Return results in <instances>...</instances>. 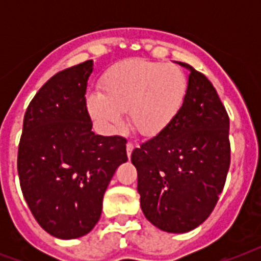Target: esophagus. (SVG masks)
<instances>
[{"label": "esophagus", "instance_id": "esophagus-1", "mask_svg": "<svg viewBox=\"0 0 261 261\" xmlns=\"http://www.w3.org/2000/svg\"><path fill=\"white\" fill-rule=\"evenodd\" d=\"M126 150H127V155H128V159H130L131 153H133V150H134V143H133V142H127Z\"/></svg>", "mask_w": 261, "mask_h": 261}]
</instances>
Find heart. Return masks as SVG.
<instances>
[{"label":"heart","instance_id":"obj_1","mask_svg":"<svg viewBox=\"0 0 261 261\" xmlns=\"http://www.w3.org/2000/svg\"><path fill=\"white\" fill-rule=\"evenodd\" d=\"M180 67L145 59H127L110 67L100 80L101 93L88 96L92 118L107 131L116 130L128 111L139 134L154 137L177 116L187 94Z\"/></svg>","mask_w":261,"mask_h":261}]
</instances>
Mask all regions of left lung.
Here are the masks:
<instances>
[{"label":"left lung","mask_w":261,"mask_h":261,"mask_svg":"<svg viewBox=\"0 0 261 261\" xmlns=\"http://www.w3.org/2000/svg\"><path fill=\"white\" fill-rule=\"evenodd\" d=\"M187 94L173 122L133 150L141 207L168 233H186L208 218L230 167L229 115L206 75L187 63Z\"/></svg>","instance_id":"obj_1"}]
</instances>
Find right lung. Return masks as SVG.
<instances>
[{
    "mask_svg": "<svg viewBox=\"0 0 261 261\" xmlns=\"http://www.w3.org/2000/svg\"><path fill=\"white\" fill-rule=\"evenodd\" d=\"M92 71L90 59L53 75L22 122L20 187L35 219L57 239H79L93 229L107 187L127 161L126 138L92 131L85 98Z\"/></svg>",
    "mask_w": 261,
    "mask_h": 261,
    "instance_id": "right-lung-1",
    "label": "right lung"
}]
</instances>
